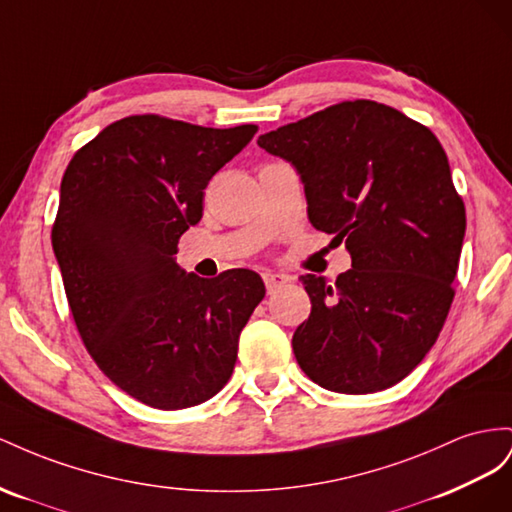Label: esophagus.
<instances>
[{"mask_svg": "<svg viewBox=\"0 0 512 512\" xmlns=\"http://www.w3.org/2000/svg\"><path fill=\"white\" fill-rule=\"evenodd\" d=\"M261 276H264V283H266L268 294H272V291H274L276 287L289 281V276H285V274H281V272H264Z\"/></svg>", "mask_w": 512, "mask_h": 512, "instance_id": "esophagus-1", "label": "esophagus"}]
</instances>
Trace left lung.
<instances>
[{
  "instance_id": "left-lung-1",
  "label": "left lung",
  "mask_w": 512,
  "mask_h": 512,
  "mask_svg": "<svg viewBox=\"0 0 512 512\" xmlns=\"http://www.w3.org/2000/svg\"><path fill=\"white\" fill-rule=\"evenodd\" d=\"M294 167L315 229L334 233L352 270L306 274L311 315L296 328L300 369L343 394L390 388L437 341L465 236V208L442 143L373 100L341 102L261 135Z\"/></svg>"
}]
</instances>
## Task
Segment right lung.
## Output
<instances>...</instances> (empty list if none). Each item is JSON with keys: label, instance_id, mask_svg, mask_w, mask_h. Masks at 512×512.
Here are the masks:
<instances>
[{"label": "right lung", "instance_id": "right-lung-1", "mask_svg": "<svg viewBox=\"0 0 512 512\" xmlns=\"http://www.w3.org/2000/svg\"><path fill=\"white\" fill-rule=\"evenodd\" d=\"M255 133L130 115L83 145L62 178L51 242L81 339L115 386L158 410L227 384L266 296L253 270L208 281L175 261L201 221L203 188Z\"/></svg>", "mask_w": 512, "mask_h": 512}]
</instances>
